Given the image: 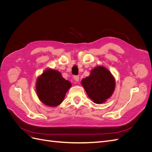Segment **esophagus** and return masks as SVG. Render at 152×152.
<instances>
[{
    "instance_id": "1",
    "label": "esophagus",
    "mask_w": 152,
    "mask_h": 152,
    "mask_svg": "<svg viewBox=\"0 0 152 152\" xmlns=\"http://www.w3.org/2000/svg\"><path fill=\"white\" fill-rule=\"evenodd\" d=\"M73 79L76 81V82H79V77L78 75H74L73 76Z\"/></svg>"
}]
</instances>
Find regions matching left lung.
Instances as JSON below:
<instances>
[{"label": "left lung", "mask_w": 152, "mask_h": 152, "mask_svg": "<svg viewBox=\"0 0 152 152\" xmlns=\"http://www.w3.org/2000/svg\"><path fill=\"white\" fill-rule=\"evenodd\" d=\"M86 93L95 103H103L113 94L115 82L107 68L97 66L82 80Z\"/></svg>", "instance_id": "left-lung-1"}]
</instances>
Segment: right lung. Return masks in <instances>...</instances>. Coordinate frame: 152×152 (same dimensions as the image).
Wrapping results in <instances>:
<instances>
[{
  "label": "right lung",
  "instance_id": "add662e5",
  "mask_svg": "<svg viewBox=\"0 0 152 152\" xmlns=\"http://www.w3.org/2000/svg\"><path fill=\"white\" fill-rule=\"evenodd\" d=\"M71 86L70 82L63 78L60 72L48 69L37 80L36 90L39 99L44 104L56 107L62 103Z\"/></svg>",
  "mask_w": 152,
  "mask_h": 152
}]
</instances>
